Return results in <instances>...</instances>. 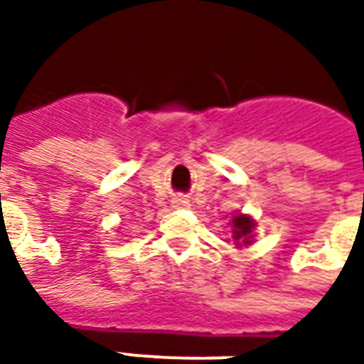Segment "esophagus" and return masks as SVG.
I'll list each match as a JSON object with an SVG mask.
<instances>
[{"instance_id":"34e87169","label":"esophagus","mask_w":364,"mask_h":364,"mask_svg":"<svg viewBox=\"0 0 364 364\" xmlns=\"http://www.w3.org/2000/svg\"><path fill=\"white\" fill-rule=\"evenodd\" d=\"M171 206H173V208H189L191 200L185 197H175L173 200H171Z\"/></svg>"}]
</instances>
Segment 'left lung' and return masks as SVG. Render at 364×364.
Returning a JSON list of instances; mask_svg holds the SVG:
<instances>
[{"instance_id":"obj_1","label":"left lung","mask_w":364,"mask_h":364,"mask_svg":"<svg viewBox=\"0 0 364 364\" xmlns=\"http://www.w3.org/2000/svg\"><path fill=\"white\" fill-rule=\"evenodd\" d=\"M234 240H242L244 244H250V234L255 226L250 216H234Z\"/></svg>"}]
</instances>
